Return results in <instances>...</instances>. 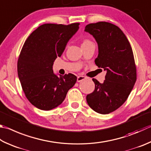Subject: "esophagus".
<instances>
[{
    "mask_svg": "<svg viewBox=\"0 0 151 151\" xmlns=\"http://www.w3.org/2000/svg\"><path fill=\"white\" fill-rule=\"evenodd\" d=\"M86 78L85 77V76H77V82H78V83H80V82L83 81L84 80H85Z\"/></svg>",
    "mask_w": 151,
    "mask_h": 151,
    "instance_id": "obj_1",
    "label": "esophagus"
}]
</instances>
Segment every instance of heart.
<instances>
[{
    "mask_svg": "<svg viewBox=\"0 0 151 151\" xmlns=\"http://www.w3.org/2000/svg\"><path fill=\"white\" fill-rule=\"evenodd\" d=\"M89 42H90L89 40H84V42H83V44H86V43H89Z\"/></svg>",
    "mask_w": 151,
    "mask_h": 151,
    "instance_id": "obj_1",
    "label": "heart"
}]
</instances>
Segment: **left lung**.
<instances>
[{
	"label": "left lung",
	"instance_id": "obj_1",
	"mask_svg": "<svg viewBox=\"0 0 151 151\" xmlns=\"http://www.w3.org/2000/svg\"><path fill=\"white\" fill-rule=\"evenodd\" d=\"M84 31L91 34L98 43L96 65L107 72L103 83L92 79L95 89L86 96V101L96 112L108 114L125 102L136 82L132 48L121 29L113 24L106 22L90 24Z\"/></svg>",
	"mask_w": 151,
	"mask_h": 151
}]
</instances>
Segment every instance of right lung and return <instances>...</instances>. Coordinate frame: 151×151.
Listing matches in <instances>:
<instances>
[{
	"label": "right lung",
	"instance_id": "1",
	"mask_svg": "<svg viewBox=\"0 0 151 151\" xmlns=\"http://www.w3.org/2000/svg\"><path fill=\"white\" fill-rule=\"evenodd\" d=\"M78 28L79 23L45 24L24 43L18 61V75L27 99L37 108L46 111L55 108L76 83L75 75L57 76L53 65Z\"/></svg>",
	"mask_w": 151,
	"mask_h": 151
}]
</instances>
